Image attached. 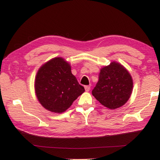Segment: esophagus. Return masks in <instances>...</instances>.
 <instances>
[{
	"label": "esophagus",
	"instance_id": "esophagus-1",
	"mask_svg": "<svg viewBox=\"0 0 160 160\" xmlns=\"http://www.w3.org/2000/svg\"><path fill=\"white\" fill-rule=\"evenodd\" d=\"M85 89L86 92H89L90 90V85H86L85 86Z\"/></svg>",
	"mask_w": 160,
	"mask_h": 160
}]
</instances>
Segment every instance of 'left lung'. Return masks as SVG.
Segmentation results:
<instances>
[{"instance_id":"8db88e82","label":"left lung","mask_w":160,"mask_h":160,"mask_svg":"<svg viewBox=\"0 0 160 160\" xmlns=\"http://www.w3.org/2000/svg\"><path fill=\"white\" fill-rule=\"evenodd\" d=\"M132 78L122 65L116 62L102 68L92 95L104 107L115 109L125 104L132 90Z\"/></svg>"}]
</instances>
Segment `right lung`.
<instances>
[{
    "instance_id": "right-lung-1",
    "label": "right lung",
    "mask_w": 160,
    "mask_h": 160,
    "mask_svg": "<svg viewBox=\"0 0 160 160\" xmlns=\"http://www.w3.org/2000/svg\"><path fill=\"white\" fill-rule=\"evenodd\" d=\"M34 87L41 104L55 113L65 112L85 92L72 74L70 64L60 57L51 59L40 68Z\"/></svg>"
}]
</instances>
